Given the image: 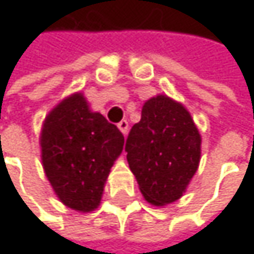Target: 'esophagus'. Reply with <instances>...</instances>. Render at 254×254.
<instances>
[{"mask_svg": "<svg viewBox=\"0 0 254 254\" xmlns=\"http://www.w3.org/2000/svg\"><path fill=\"white\" fill-rule=\"evenodd\" d=\"M118 127L121 129V132H122L124 135H127V129H129V124H127V121H121V122L118 124Z\"/></svg>", "mask_w": 254, "mask_h": 254, "instance_id": "34e87169", "label": "esophagus"}]
</instances>
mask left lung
Listing matches in <instances>:
<instances>
[{"label":"left lung","mask_w":254,"mask_h":254,"mask_svg":"<svg viewBox=\"0 0 254 254\" xmlns=\"http://www.w3.org/2000/svg\"><path fill=\"white\" fill-rule=\"evenodd\" d=\"M125 151L144 198L154 206H166L182 197L197 172L201 136L181 103L156 95L144 103Z\"/></svg>","instance_id":"8db88e82"}]
</instances>
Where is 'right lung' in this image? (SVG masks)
<instances>
[{
    "instance_id": "right-lung-1",
    "label": "right lung",
    "mask_w": 254,
    "mask_h": 254,
    "mask_svg": "<svg viewBox=\"0 0 254 254\" xmlns=\"http://www.w3.org/2000/svg\"><path fill=\"white\" fill-rule=\"evenodd\" d=\"M39 142L45 175L60 201L83 213L97 209L110 169L124 150L122 132L91 112L76 92L48 113Z\"/></svg>"
}]
</instances>
